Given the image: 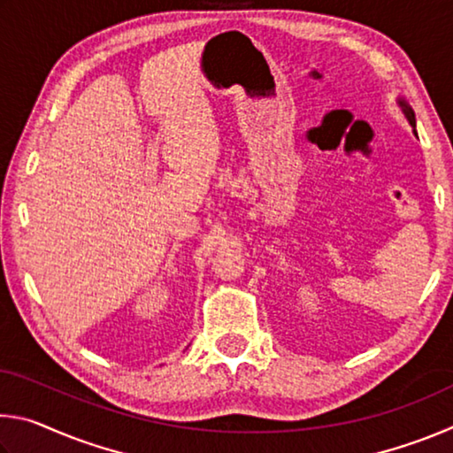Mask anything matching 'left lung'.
Instances as JSON below:
<instances>
[{"label":"left lung","instance_id":"8db88e82","mask_svg":"<svg viewBox=\"0 0 453 453\" xmlns=\"http://www.w3.org/2000/svg\"><path fill=\"white\" fill-rule=\"evenodd\" d=\"M397 105H400V107H402L403 116H405V118H408V121H410V124H411V127H413V134H416V113H413V110H411V107L408 105V102H405V99H403V97H400V99H397ZM416 135H418V134H416Z\"/></svg>","mask_w":453,"mask_h":453}]
</instances>
